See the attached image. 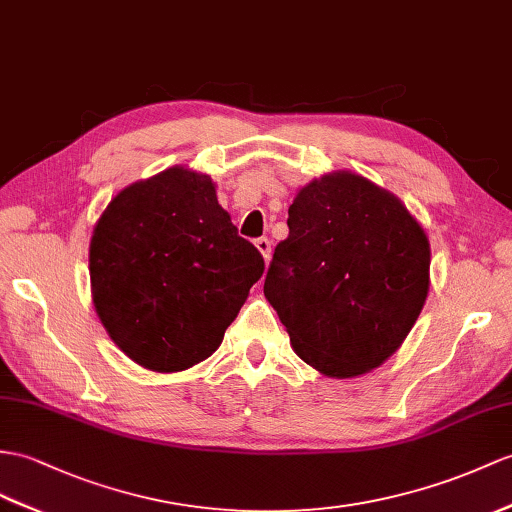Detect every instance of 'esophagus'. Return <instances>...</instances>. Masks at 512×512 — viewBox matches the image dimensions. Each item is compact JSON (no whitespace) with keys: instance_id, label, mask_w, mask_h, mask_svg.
Listing matches in <instances>:
<instances>
[{"instance_id":"esophagus-1","label":"esophagus","mask_w":512,"mask_h":512,"mask_svg":"<svg viewBox=\"0 0 512 512\" xmlns=\"http://www.w3.org/2000/svg\"><path fill=\"white\" fill-rule=\"evenodd\" d=\"M254 245H256V249L260 254H263V258H265V263H269V258H271V241L269 239H256L254 241Z\"/></svg>"}]
</instances>
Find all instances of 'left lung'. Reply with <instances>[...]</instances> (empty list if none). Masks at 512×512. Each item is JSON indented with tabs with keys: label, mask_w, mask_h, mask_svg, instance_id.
Listing matches in <instances>:
<instances>
[{
	"label": "left lung",
	"mask_w": 512,
	"mask_h": 512,
	"mask_svg": "<svg viewBox=\"0 0 512 512\" xmlns=\"http://www.w3.org/2000/svg\"><path fill=\"white\" fill-rule=\"evenodd\" d=\"M286 226L265 297L295 354L330 378L380 367L426 304V232L393 193L350 171L306 184Z\"/></svg>",
	"instance_id": "8db88e82"
}]
</instances>
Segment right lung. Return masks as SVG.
Segmentation results:
<instances>
[{"mask_svg":"<svg viewBox=\"0 0 512 512\" xmlns=\"http://www.w3.org/2000/svg\"><path fill=\"white\" fill-rule=\"evenodd\" d=\"M93 304L145 369L184 371L213 354L265 271L204 173L171 167L112 197L95 223Z\"/></svg>","mask_w":512,"mask_h":512,"instance_id":"right-lung-1","label":"right lung"}]
</instances>
